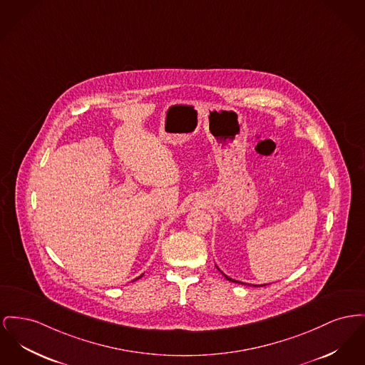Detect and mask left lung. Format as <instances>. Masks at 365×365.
<instances>
[{
	"mask_svg": "<svg viewBox=\"0 0 365 365\" xmlns=\"http://www.w3.org/2000/svg\"><path fill=\"white\" fill-rule=\"evenodd\" d=\"M226 279H229V281H233V282H238V281H236V279H230V277H227L226 274H223ZM240 284H242V282H240ZM264 285V284H263ZM263 285H260V287H263ZM254 287H257V285H254Z\"/></svg>",
	"mask_w": 365,
	"mask_h": 365,
	"instance_id": "obj_1",
	"label": "left lung"
}]
</instances>
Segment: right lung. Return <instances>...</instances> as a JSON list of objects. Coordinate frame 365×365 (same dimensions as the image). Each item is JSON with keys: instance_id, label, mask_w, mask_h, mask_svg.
I'll return each instance as SVG.
<instances>
[{"instance_id": "obj_1", "label": "right lung", "mask_w": 365, "mask_h": 365, "mask_svg": "<svg viewBox=\"0 0 365 365\" xmlns=\"http://www.w3.org/2000/svg\"><path fill=\"white\" fill-rule=\"evenodd\" d=\"M140 277H142V276H140ZM140 277H138V279H140ZM133 281H135V279H133Z\"/></svg>"}]
</instances>
